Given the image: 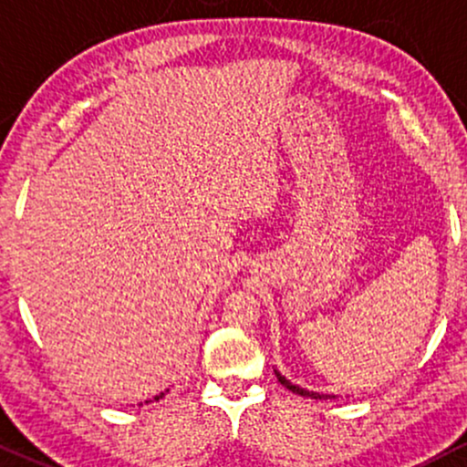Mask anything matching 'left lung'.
Wrapping results in <instances>:
<instances>
[{
  "instance_id": "1",
  "label": "left lung",
  "mask_w": 467,
  "mask_h": 467,
  "mask_svg": "<svg viewBox=\"0 0 467 467\" xmlns=\"http://www.w3.org/2000/svg\"><path fill=\"white\" fill-rule=\"evenodd\" d=\"M275 373H276V379H278V382H281L283 387H285V389L292 390V393H296V395H303V398H312V400H331V395H320V393H314V390L301 389V387H296V384H292V382H289L287 378H283V375L278 373V371H275Z\"/></svg>"
}]
</instances>
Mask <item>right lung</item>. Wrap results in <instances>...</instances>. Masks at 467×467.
I'll list each match as a JSON object with an SVG mask.
<instances>
[{
    "label": "right lung",
    "instance_id": "add662e5",
    "mask_svg": "<svg viewBox=\"0 0 467 467\" xmlns=\"http://www.w3.org/2000/svg\"><path fill=\"white\" fill-rule=\"evenodd\" d=\"M164 398V393H160V395H155V398L153 400H147V401H144V404H151V401H158V400H162ZM142 406V404H140Z\"/></svg>",
    "mask_w": 467,
    "mask_h": 467
}]
</instances>
